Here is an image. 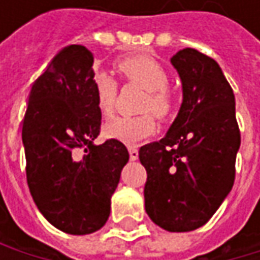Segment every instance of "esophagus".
<instances>
[{
    "label": "esophagus",
    "mask_w": 260,
    "mask_h": 260,
    "mask_svg": "<svg viewBox=\"0 0 260 260\" xmlns=\"http://www.w3.org/2000/svg\"><path fill=\"white\" fill-rule=\"evenodd\" d=\"M128 150H129V158H131V161H135V159L138 158V150H137L135 147H129Z\"/></svg>",
    "instance_id": "obj_1"
}]
</instances>
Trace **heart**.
Wrapping results in <instances>:
<instances>
[{
	"label": "heart",
	"instance_id": "1",
	"mask_svg": "<svg viewBox=\"0 0 260 260\" xmlns=\"http://www.w3.org/2000/svg\"><path fill=\"white\" fill-rule=\"evenodd\" d=\"M116 69L128 82L146 90L140 110L152 111L158 119L167 120L175 113V98L169 90V72L149 54H134L119 58ZM93 91L96 105L102 116L110 117L116 111L119 84L107 72H98L93 77ZM156 132V120L151 113L138 116L116 117L105 125V135L125 144H137Z\"/></svg>",
	"mask_w": 260,
	"mask_h": 260
}]
</instances>
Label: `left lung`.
Returning a JSON list of instances; mask_svg holds the SVG:
<instances>
[{"label":"left lung","mask_w":260,"mask_h":260,"mask_svg":"<svg viewBox=\"0 0 260 260\" xmlns=\"http://www.w3.org/2000/svg\"><path fill=\"white\" fill-rule=\"evenodd\" d=\"M182 81L181 110L159 141L140 147L147 172L144 206L169 232L206 224L231 192L241 134L235 96L218 63L192 48L172 57Z\"/></svg>","instance_id":"obj_1"}]
</instances>
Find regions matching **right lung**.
Masks as SVG:
<instances>
[{
	"instance_id": "1",
	"label": "right lung",
	"mask_w": 260,
	"mask_h": 260,
	"mask_svg": "<svg viewBox=\"0 0 260 260\" xmlns=\"http://www.w3.org/2000/svg\"><path fill=\"white\" fill-rule=\"evenodd\" d=\"M93 54L63 48L34 81L22 122L26 182L42 215L71 235L99 231L129 159L119 140L93 144L102 114L93 91Z\"/></svg>"
}]
</instances>
